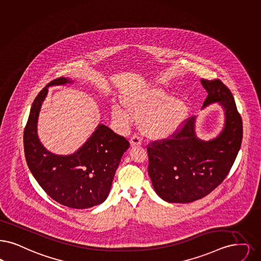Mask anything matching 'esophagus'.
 Here are the masks:
<instances>
[{
  "label": "esophagus",
  "mask_w": 261,
  "mask_h": 261,
  "mask_svg": "<svg viewBox=\"0 0 261 261\" xmlns=\"http://www.w3.org/2000/svg\"><path fill=\"white\" fill-rule=\"evenodd\" d=\"M130 145L131 146H139L142 145V139L139 136H133L130 139Z\"/></svg>",
  "instance_id": "34e87169"
}]
</instances>
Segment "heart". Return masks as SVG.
Wrapping results in <instances>:
<instances>
[{
    "mask_svg": "<svg viewBox=\"0 0 261 261\" xmlns=\"http://www.w3.org/2000/svg\"><path fill=\"white\" fill-rule=\"evenodd\" d=\"M122 103L112 106V116L115 121L126 127L132 121L133 114L141 115V131L153 140L175 135L189 115V105L186 99L171 96L166 89L157 85L127 94L122 98Z\"/></svg>",
    "mask_w": 261,
    "mask_h": 261,
    "instance_id": "heart-1",
    "label": "heart"
}]
</instances>
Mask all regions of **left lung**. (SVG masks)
<instances>
[{"instance_id": "1", "label": "left lung", "mask_w": 261, "mask_h": 261, "mask_svg": "<svg viewBox=\"0 0 261 261\" xmlns=\"http://www.w3.org/2000/svg\"><path fill=\"white\" fill-rule=\"evenodd\" d=\"M201 84L208 92L202 109L219 103L224 111L222 131L210 141L199 139L193 116L171 139L147 146L148 175L158 196L169 203L208 195L228 175L242 144V118L231 91L219 80Z\"/></svg>"}]
</instances>
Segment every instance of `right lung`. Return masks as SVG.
Wrapping results in <instances>:
<instances>
[{
	"instance_id": "add662e5",
	"label": "right lung",
	"mask_w": 261,
	"mask_h": 261,
	"mask_svg": "<svg viewBox=\"0 0 261 261\" xmlns=\"http://www.w3.org/2000/svg\"><path fill=\"white\" fill-rule=\"evenodd\" d=\"M73 82L66 77L56 79L35 98L24 129V152L33 176L47 195L69 208H91L108 197L115 171L129 143L108 126L99 124L72 154L58 155L43 146L38 137L37 124L48 87Z\"/></svg>"
}]
</instances>
